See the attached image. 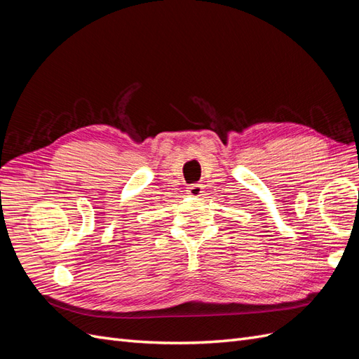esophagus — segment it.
Instances as JSON below:
<instances>
[{
	"label": "esophagus",
	"instance_id": "1",
	"mask_svg": "<svg viewBox=\"0 0 359 359\" xmlns=\"http://www.w3.org/2000/svg\"><path fill=\"white\" fill-rule=\"evenodd\" d=\"M186 191H187L189 196H201V194L203 193L201 184H191V186L187 187Z\"/></svg>",
	"mask_w": 359,
	"mask_h": 359
}]
</instances>
